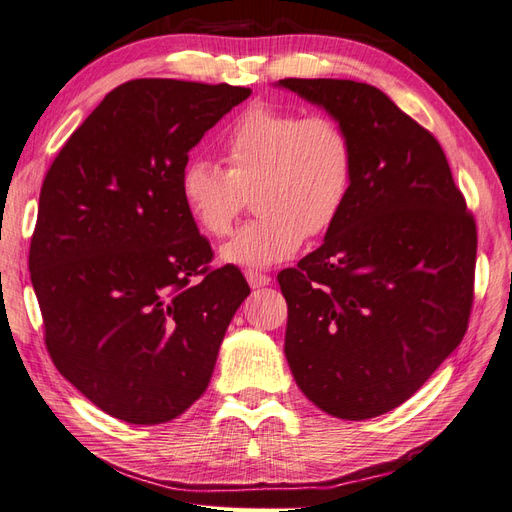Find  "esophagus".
<instances>
[{
	"mask_svg": "<svg viewBox=\"0 0 512 512\" xmlns=\"http://www.w3.org/2000/svg\"><path fill=\"white\" fill-rule=\"evenodd\" d=\"M244 274H246V281H248V285H251V287H266L272 281L268 274L257 272V270H246Z\"/></svg>",
	"mask_w": 512,
	"mask_h": 512,
	"instance_id": "esophagus-1",
	"label": "esophagus"
}]
</instances>
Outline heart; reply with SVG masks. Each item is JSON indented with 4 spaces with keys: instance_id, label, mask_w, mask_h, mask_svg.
Instances as JSON below:
<instances>
[{
    "instance_id": "heart-1",
    "label": "heart",
    "mask_w": 512,
    "mask_h": 512,
    "mask_svg": "<svg viewBox=\"0 0 512 512\" xmlns=\"http://www.w3.org/2000/svg\"><path fill=\"white\" fill-rule=\"evenodd\" d=\"M227 170L192 160L181 170V201L194 225L225 238L253 194L259 216L220 248L235 266L266 268L290 259L305 235L342 216L355 179V149L333 116L277 106L246 108L222 140Z\"/></svg>"
}]
</instances>
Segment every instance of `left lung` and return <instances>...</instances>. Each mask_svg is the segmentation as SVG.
I'll return each instance as SVG.
<instances>
[{
	"mask_svg": "<svg viewBox=\"0 0 512 512\" xmlns=\"http://www.w3.org/2000/svg\"><path fill=\"white\" fill-rule=\"evenodd\" d=\"M346 127L355 179L324 244L279 272L285 357L305 396L339 419L396 409L467 331L476 222L437 138L383 90L279 80Z\"/></svg>",
	"mask_w": 512,
	"mask_h": 512,
	"instance_id": "1",
	"label": "left lung"
}]
</instances>
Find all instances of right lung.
Wrapping results in <instances>:
<instances>
[{
    "label": "right lung",
    "instance_id": "right-lung-1",
    "mask_svg": "<svg viewBox=\"0 0 512 512\" xmlns=\"http://www.w3.org/2000/svg\"><path fill=\"white\" fill-rule=\"evenodd\" d=\"M251 88L131 80L106 95L47 170L30 274L58 372L108 415L164 424L203 396L251 294L181 201V170ZM199 276V280H194Z\"/></svg>",
    "mask_w": 512,
    "mask_h": 512
}]
</instances>
